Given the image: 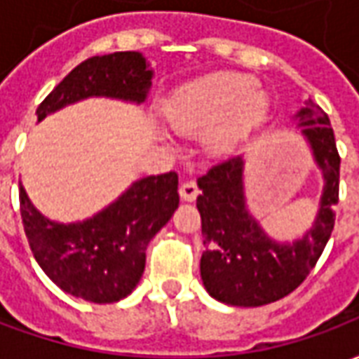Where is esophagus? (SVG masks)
Wrapping results in <instances>:
<instances>
[{
    "mask_svg": "<svg viewBox=\"0 0 359 359\" xmlns=\"http://www.w3.org/2000/svg\"><path fill=\"white\" fill-rule=\"evenodd\" d=\"M180 198L182 200H187V202H194L198 194H200V188L196 184V180H184L179 188Z\"/></svg>",
    "mask_w": 359,
    "mask_h": 359,
    "instance_id": "obj_1",
    "label": "esophagus"
}]
</instances>
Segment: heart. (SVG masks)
<instances>
[{
    "instance_id": "heart-1",
    "label": "heart",
    "mask_w": 359,
    "mask_h": 359,
    "mask_svg": "<svg viewBox=\"0 0 359 359\" xmlns=\"http://www.w3.org/2000/svg\"><path fill=\"white\" fill-rule=\"evenodd\" d=\"M256 86L248 74H208L177 90L165 113L180 133L203 134L217 126L213 140L229 144L265 118L269 100Z\"/></svg>"
}]
</instances>
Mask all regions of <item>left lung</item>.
<instances>
[{"instance_id":"left-lung-1","label":"left lung","mask_w":359,"mask_h":359,"mask_svg":"<svg viewBox=\"0 0 359 359\" xmlns=\"http://www.w3.org/2000/svg\"><path fill=\"white\" fill-rule=\"evenodd\" d=\"M298 117L325 179L316 223L302 241L278 244L250 217L244 203L242 157L215 163L198 179L202 194L196 205L205 244L200 271L205 290L215 300L257 308L285 298L304 283L331 238L340 177L334 133L319 105L302 109Z\"/></svg>"}]
</instances>
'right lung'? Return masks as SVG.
<instances>
[{
	"mask_svg": "<svg viewBox=\"0 0 359 359\" xmlns=\"http://www.w3.org/2000/svg\"><path fill=\"white\" fill-rule=\"evenodd\" d=\"M151 86V71L138 51L95 55L74 67L43 100L36 115H46L90 95L142 103ZM20 217L30 250L43 273L71 296L94 304L126 298L146 267V248L179 208L175 171L134 182L117 202L84 223L61 225L46 219L19 182Z\"/></svg>",
	"mask_w": 359,
	"mask_h": 359,
	"instance_id": "obj_1",
	"label": "right lung"
}]
</instances>
